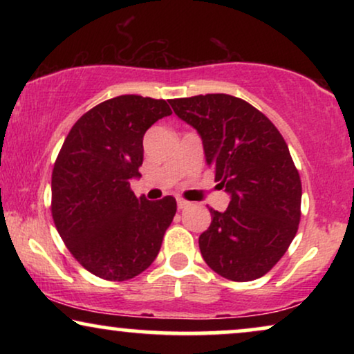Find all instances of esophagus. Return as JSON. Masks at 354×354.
<instances>
[{
    "instance_id": "esophagus-1",
    "label": "esophagus",
    "mask_w": 354,
    "mask_h": 354,
    "mask_svg": "<svg viewBox=\"0 0 354 354\" xmlns=\"http://www.w3.org/2000/svg\"><path fill=\"white\" fill-rule=\"evenodd\" d=\"M190 206V203L183 200V198H177V207L178 209H185V207Z\"/></svg>"
}]
</instances>
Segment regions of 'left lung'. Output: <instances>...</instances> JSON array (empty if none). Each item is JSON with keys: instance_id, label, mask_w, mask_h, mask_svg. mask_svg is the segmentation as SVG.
Here are the masks:
<instances>
[{"instance_id": "left-lung-1", "label": "left lung", "mask_w": 354, "mask_h": 354, "mask_svg": "<svg viewBox=\"0 0 354 354\" xmlns=\"http://www.w3.org/2000/svg\"><path fill=\"white\" fill-rule=\"evenodd\" d=\"M201 137L206 164L230 195L224 212L211 207L200 235L206 264L222 277H263L285 254L298 230L301 180L275 125L246 101L224 93L169 101Z\"/></svg>"}]
</instances>
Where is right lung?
I'll list each match as a JSON object with an SVG mask.
<instances>
[{"mask_svg": "<svg viewBox=\"0 0 354 354\" xmlns=\"http://www.w3.org/2000/svg\"><path fill=\"white\" fill-rule=\"evenodd\" d=\"M171 114L164 100L115 96L82 115L57 154L53 219L74 258L96 277L133 279L161 250L176 198H137L130 180L140 177L145 132Z\"/></svg>", "mask_w": 354, "mask_h": 354, "instance_id": "1", "label": "right lung"}]
</instances>
